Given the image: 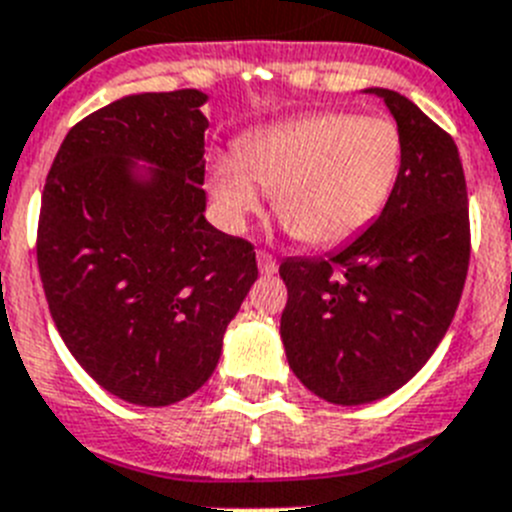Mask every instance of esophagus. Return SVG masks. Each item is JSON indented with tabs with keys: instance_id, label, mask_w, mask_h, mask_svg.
Returning a JSON list of instances; mask_svg holds the SVG:
<instances>
[{
	"instance_id": "obj_1",
	"label": "esophagus",
	"mask_w": 512,
	"mask_h": 512,
	"mask_svg": "<svg viewBox=\"0 0 512 512\" xmlns=\"http://www.w3.org/2000/svg\"><path fill=\"white\" fill-rule=\"evenodd\" d=\"M256 261H259V271L261 274H266V277H271V274H277V259L271 256L269 251H259L256 253Z\"/></svg>"
}]
</instances>
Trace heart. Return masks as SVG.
I'll return each instance as SVG.
<instances>
[{
	"label": "heart",
	"instance_id": "heart-1",
	"mask_svg": "<svg viewBox=\"0 0 512 512\" xmlns=\"http://www.w3.org/2000/svg\"><path fill=\"white\" fill-rule=\"evenodd\" d=\"M402 164L400 130L387 117L318 112L251 135L238 158H220L210 194L230 228L261 207V190L302 243L351 241L390 200Z\"/></svg>",
	"mask_w": 512,
	"mask_h": 512
}]
</instances>
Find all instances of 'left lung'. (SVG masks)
Wrapping results in <instances>:
<instances>
[{"instance_id":"1","label":"left lung","mask_w":512,"mask_h":512,"mask_svg":"<svg viewBox=\"0 0 512 512\" xmlns=\"http://www.w3.org/2000/svg\"><path fill=\"white\" fill-rule=\"evenodd\" d=\"M390 107L402 164L382 215L325 259H284L282 343L289 369L333 405L400 390L446 336L469 269V200L459 148L418 104Z\"/></svg>"}]
</instances>
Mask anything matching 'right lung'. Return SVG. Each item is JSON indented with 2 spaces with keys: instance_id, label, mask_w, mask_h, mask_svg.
I'll use <instances>...</instances> for the list:
<instances>
[{
  "instance_id": "obj_1",
  "label": "right lung",
  "mask_w": 512,
  "mask_h": 512,
  "mask_svg": "<svg viewBox=\"0 0 512 512\" xmlns=\"http://www.w3.org/2000/svg\"><path fill=\"white\" fill-rule=\"evenodd\" d=\"M200 89L130 94L76 122L43 189L38 269L84 372L115 397L164 408L215 372L259 277L248 241L205 217Z\"/></svg>"
}]
</instances>
